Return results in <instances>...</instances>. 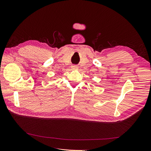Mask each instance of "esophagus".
<instances>
[{
    "instance_id": "obj_1",
    "label": "esophagus",
    "mask_w": 151,
    "mask_h": 151,
    "mask_svg": "<svg viewBox=\"0 0 151 151\" xmlns=\"http://www.w3.org/2000/svg\"><path fill=\"white\" fill-rule=\"evenodd\" d=\"M72 68L73 70H77V68H78V67H77V65H73L72 66Z\"/></svg>"
}]
</instances>
